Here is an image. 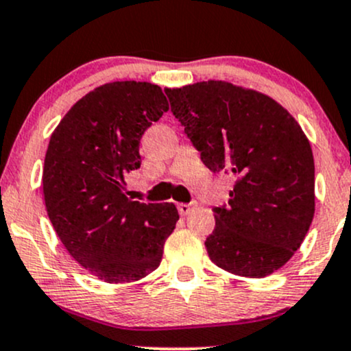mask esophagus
<instances>
[{
  "label": "esophagus",
  "instance_id": "1",
  "mask_svg": "<svg viewBox=\"0 0 351 351\" xmlns=\"http://www.w3.org/2000/svg\"><path fill=\"white\" fill-rule=\"evenodd\" d=\"M196 206H198V203H196V201H191V203H180L178 211H180V215L184 216V215H189V213H191Z\"/></svg>",
  "mask_w": 351,
  "mask_h": 351
}]
</instances>
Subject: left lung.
<instances>
[{
	"label": "left lung",
	"mask_w": 351,
	"mask_h": 351,
	"mask_svg": "<svg viewBox=\"0 0 351 351\" xmlns=\"http://www.w3.org/2000/svg\"><path fill=\"white\" fill-rule=\"evenodd\" d=\"M173 115L231 199L215 206L209 259L243 277L269 276L300 247L315 211V165L295 119L276 100L223 80L167 88Z\"/></svg>",
	"instance_id": "1"
}]
</instances>
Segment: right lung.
<instances>
[{"label":"right lung","instance_id":"right-lung-1","mask_svg":"<svg viewBox=\"0 0 351 351\" xmlns=\"http://www.w3.org/2000/svg\"><path fill=\"white\" fill-rule=\"evenodd\" d=\"M168 110L150 82H110L84 95L51 135L43 171L47 216L77 263L108 284L134 282L162 263L180 219L173 203L125 196L142 165L140 138Z\"/></svg>","mask_w":351,"mask_h":351}]
</instances>
